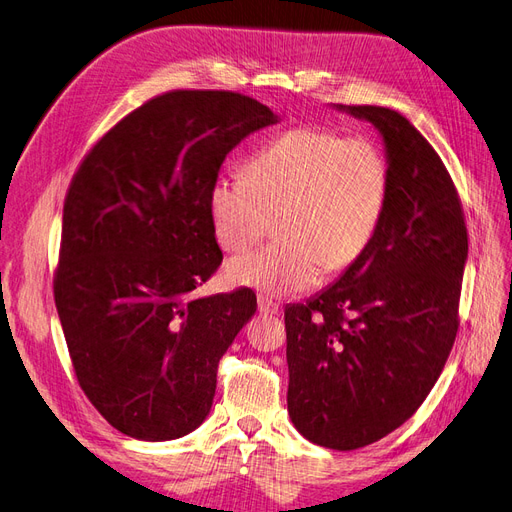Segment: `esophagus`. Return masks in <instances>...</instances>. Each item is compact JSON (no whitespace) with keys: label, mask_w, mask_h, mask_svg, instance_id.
Wrapping results in <instances>:
<instances>
[{"label":"esophagus","mask_w":512,"mask_h":512,"mask_svg":"<svg viewBox=\"0 0 512 512\" xmlns=\"http://www.w3.org/2000/svg\"><path fill=\"white\" fill-rule=\"evenodd\" d=\"M258 312L267 316H277L280 314V303H275L273 299L265 297V294H258Z\"/></svg>","instance_id":"1"}]
</instances>
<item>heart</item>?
Instances as JSON below:
<instances>
[{"mask_svg": "<svg viewBox=\"0 0 512 512\" xmlns=\"http://www.w3.org/2000/svg\"><path fill=\"white\" fill-rule=\"evenodd\" d=\"M389 168L367 136L320 126L280 134L209 190V220L224 252L239 254L267 235L262 250L228 262L232 286L286 297L312 288L322 271H344L374 239Z\"/></svg>", "mask_w": 512, "mask_h": 512, "instance_id": "obj_1", "label": "heart"}]
</instances>
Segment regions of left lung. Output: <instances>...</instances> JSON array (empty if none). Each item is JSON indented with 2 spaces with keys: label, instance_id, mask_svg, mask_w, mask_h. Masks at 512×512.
Instances as JSON below:
<instances>
[{
  "label": "left lung",
  "instance_id": "8db88e82",
  "mask_svg": "<svg viewBox=\"0 0 512 512\" xmlns=\"http://www.w3.org/2000/svg\"><path fill=\"white\" fill-rule=\"evenodd\" d=\"M374 123L389 160L374 239L339 280L288 305V414L309 442L354 451L423 404L459 329L468 228L427 138L384 106H337Z\"/></svg>",
  "mask_w": 512,
  "mask_h": 512
}]
</instances>
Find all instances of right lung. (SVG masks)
Masks as SVG:
<instances>
[{
  "label": "right lung",
  "mask_w": 512,
  "mask_h": 512,
  "mask_svg": "<svg viewBox=\"0 0 512 512\" xmlns=\"http://www.w3.org/2000/svg\"><path fill=\"white\" fill-rule=\"evenodd\" d=\"M275 121L235 91H166L108 130L70 181L57 314L81 389L130 438L175 440L203 423L218 363L256 314L250 288L192 292L222 265L209 220L220 166Z\"/></svg>",
  "instance_id": "obj_1"
}]
</instances>
